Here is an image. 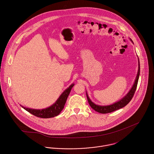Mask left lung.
<instances>
[{
  "label": "left lung",
  "mask_w": 154,
  "mask_h": 154,
  "mask_svg": "<svg viewBox=\"0 0 154 154\" xmlns=\"http://www.w3.org/2000/svg\"><path fill=\"white\" fill-rule=\"evenodd\" d=\"M130 40L132 42L133 44H134L132 39L130 38ZM137 59H138V70H137V75H136V77L135 78L134 82V83L132 85V88H131V89L129 91V92L120 100L117 101L116 102L112 104L107 105H107L106 106H101V105L95 104L89 98V97L88 96V93H87V92H86L87 97V100H88L89 104L90 105V106L92 109H93L95 111H97L100 113L106 114V113L111 112L114 111L116 110H119L120 109H122V108L124 107L131 101V100H132V98H133V95H134V94L136 91L137 82H138V80H139V75H140V63H139V59L138 57H137Z\"/></svg>",
  "instance_id": "8db88e82"
}]
</instances>
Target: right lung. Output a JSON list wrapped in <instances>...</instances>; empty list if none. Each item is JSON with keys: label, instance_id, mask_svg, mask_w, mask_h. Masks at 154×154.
Segmentation results:
<instances>
[{"label": "right lung", "instance_id": "obj_1", "mask_svg": "<svg viewBox=\"0 0 154 154\" xmlns=\"http://www.w3.org/2000/svg\"><path fill=\"white\" fill-rule=\"evenodd\" d=\"M74 84H72L69 87L62 93V94L59 96L58 99L56 101V102L53 104L51 106L43 109H33L30 108L25 107L23 106L21 107L23 109L30 112L31 114L41 118H51L54 117L55 116H58L60 112L62 111L65 105L67 98L70 92V91L73 87L74 86Z\"/></svg>", "mask_w": 154, "mask_h": 154}]
</instances>
